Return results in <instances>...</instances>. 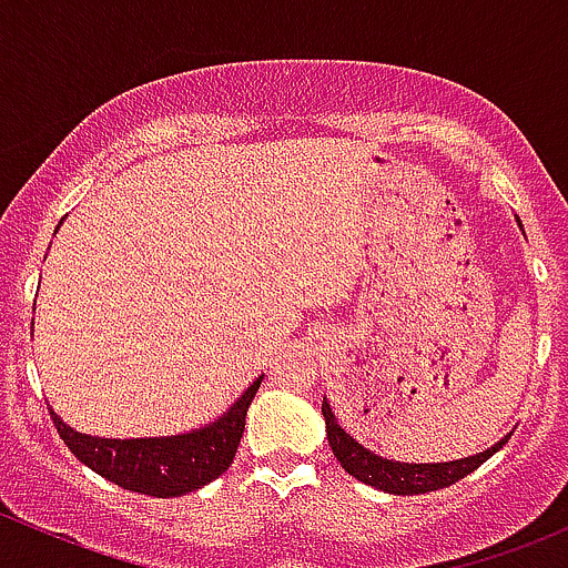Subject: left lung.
<instances>
[{"instance_id": "obj_1", "label": "left lung", "mask_w": 568, "mask_h": 568, "mask_svg": "<svg viewBox=\"0 0 568 568\" xmlns=\"http://www.w3.org/2000/svg\"><path fill=\"white\" fill-rule=\"evenodd\" d=\"M519 227H523V222H519ZM321 415H324L326 420V439H329V448L332 454H335V459L341 462V467L346 469L348 475H354L357 480H363V484L387 491V495H423V491L445 489V486L467 478V475L473 473V469H478L486 459H491V456L508 443V437H511V434H506L500 443L486 448L484 454L464 456V459L412 464L385 459V456L374 454V450L365 448L363 443H357V439L337 423L335 412H332L329 400L326 398L324 404H321Z\"/></svg>"}]
</instances>
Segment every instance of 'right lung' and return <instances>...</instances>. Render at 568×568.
I'll use <instances>...</instances> for the list:
<instances>
[{"label": "right lung", "instance_id": "obj_1", "mask_svg": "<svg viewBox=\"0 0 568 568\" xmlns=\"http://www.w3.org/2000/svg\"><path fill=\"white\" fill-rule=\"evenodd\" d=\"M261 382L263 376H257L216 420L186 434H170V437H90L68 426L51 406L49 412L62 443L101 478L129 491H140V495L181 497L203 489L231 467L242 443L244 417Z\"/></svg>", "mask_w": 568, "mask_h": 568}]
</instances>
